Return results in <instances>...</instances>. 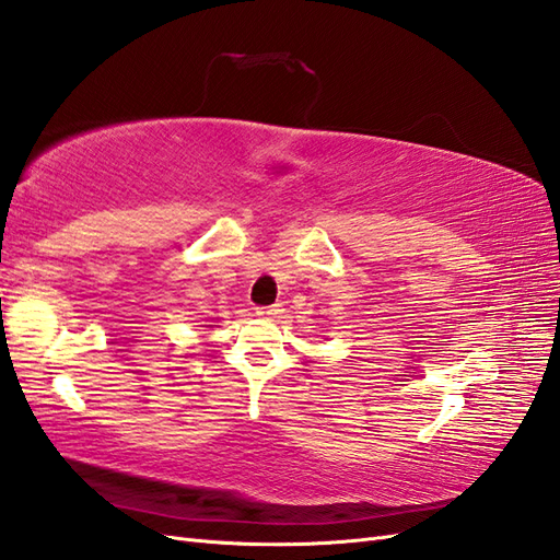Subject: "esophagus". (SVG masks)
I'll use <instances>...</instances> for the list:
<instances>
[{
	"label": "esophagus",
	"instance_id": "34e87169",
	"mask_svg": "<svg viewBox=\"0 0 560 560\" xmlns=\"http://www.w3.org/2000/svg\"><path fill=\"white\" fill-rule=\"evenodd\" d=\"M281 312H283L281 305H269V307H260V310H257V314H260V317H265V319H277Z\"/></svg>",
	"mask_w": 560,
	"mask_h": 560
}]
</instances>
